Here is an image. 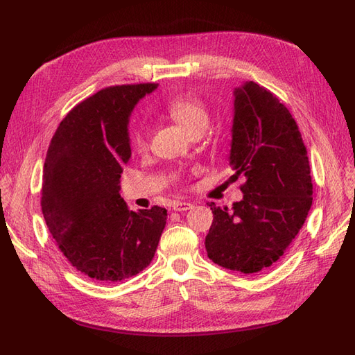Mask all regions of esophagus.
Here are the masks:
<instances>
[{"mask_svg":"<svg viewBox=\"0 0 355 355\" xmlns=\"http://www.w3.org/2000/svg\"><path fill=\"white\" fill-rule=\"evenodd\" d=\"M194 207V204L192 202H187V201H176L173 202V210L176 211H187L189 209Z\"/></svg>","mask_w":355,"mask_h":355,"instance_id":"esophagus-1","label":"esophagus"}]
</instances>
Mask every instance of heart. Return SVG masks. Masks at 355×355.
<instances>
[{"mask_svg":"<svg viewBox=\"0 0 355 355\" xmlns=\"http://www.w3.org/2000/svg\"><path fill=\"white\" fill-rule=\"evenodd\" d=\"M164 110L171 120L176 121L185 132L189 135L202 133L206 130L210 115L204 103L197 98V96L187 93V94H178L170 98ZM135 146L137 151H145L148 148V137L145 132H137L135 135Z\"/></svg>","mask_w":355,"mask_h":355,"instance_id":"heart-1","label":"heart"}]
</instances>
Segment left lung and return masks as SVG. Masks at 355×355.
Here are the masks:
<instances>
[{
  "instance_id": "8db88e82",
  "label": "left lung",
  "mask_w": 355,
  "mask_h": 355,
  "mask_svg": "<svg viewBox=\"0 0 355 355\" xmlns=\"http://www.w3.org/2000/svg\"><path fill=\"white\" fill-rule=\"evenodd\" d=\"M231 178H245L243 200L220 209L209 202L213 223L206 237L210 259L227 270L254 274L274 265L313 204L309 161L292 114L253 81L234 89Z\"/></svg>"
}]
</instances>
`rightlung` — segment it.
<instances>
[{"label":"right lung","mask_w":355,"mask_h":355,"mask_svg":"<svg viewBox=\"0 0 355 355\" xmlns=\"http://www.w3.org/2000/svg\"><path fill=\"white\" fill-rule=\"evenodd\" d=\"M158 84L115 85L78 103L53 136L41 209L60 252L93 280L111 283L151 263L167 210H128L120 178L132 155L128 121Z\"/></svg>","instance_id":"right-lung-1"}]
</instances>
